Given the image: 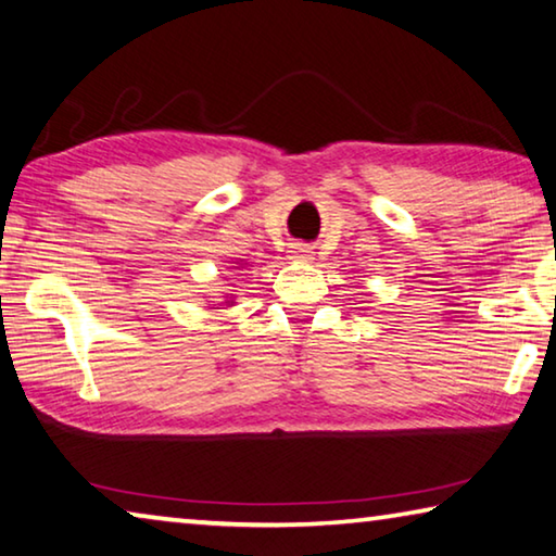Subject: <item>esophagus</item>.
I'll list each match as a JSON object with an SVG mask.
<instances>
[{"label":"esophagus","mask_w":556,"mask_h":556,"mask_svg":"<svg viewBox=\"0 0 556 556\" xmlns=\"http://www.w3.org/2000/svg\"><path fill=\"white\" fill-rule=\"evenodd\" d=\"M313 249L307 247V243H293V247H290V258H295V261H309L313 258Z\"/></svg>","instance_id":"34e87169"}]
</instances>
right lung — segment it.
<instances>
[{
  "mask_svg": "<svg viewBox=\"0 0 556 556\" xmlns=\"http://www.w3.org/2000/svg\"><path fill=\"white\" fill-rule=\"evenodd\" d=\"M239 263H241V261H239ZM233 268H243V266H233ZM224 303H227V307H231L233 300H224ZM214 309H219V307H214Z\"/></svg>",
  "mask_w": 556,
  "mask_h": 556,
  "instance_id": "right-lung-1",
  "label": "right lung"
}]
</instances>
